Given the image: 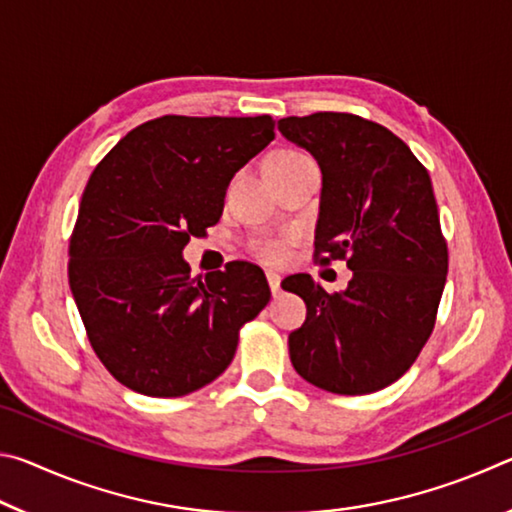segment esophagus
I'll use <instances>...</instances> for the list:
<instances>
[{"label": "esophagus", "instance_id": "obj_1", "mask_svg": "<svg viewBox=\"0 0 512 512\" xmlns=\"http://www.w3.org/2000/svg\"><path fill=\"white\" fill-rule=\"evenodd\" d=\"M266 280H268V287H271V293H273V296H277V293L282 291V289H280V284H282V277L277 275L275 271H268V273H266Z\"/></svg>", "mask_w": 512, "mask_h": 512}]
</instances>
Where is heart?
Instances as JSON below:
<instances>
[{
	"mask_svg": "<svg viewBox=\"0 0 512 512\" xmlns=\"http://www.w3.org/2000/svg\"><path fill=\"white\" fill-rule=\"evenodd\" d=\"M277 155H293V153H277ZM257 255L262 257L264 262L277 264L287 257V248H284V244H280V241H262V244L257 246Z\"/></svg>",
	"mask_w": 512,
	"mask_h": 512,
	"instance_id": "heart-1",
	"label": "heart"
}]
</instances>
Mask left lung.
Segmentation results:
<instances>
[{
  "instance_id": "left-lung-1",
  "label": "left lung",
  "mask_w": 512,
  "mask_h": 512,
  "mask_svg": "<svg viewBox=\"0 0 512 512\" xmlns=\"http://www.w3.org/2000/svg\"><path fill=\"white\" fill-rule=\"evenodd\" d=\"M277 128L323 173L316 255L345 259L352 271L339 293L307 273L282 282L307 305V320L289 334L291 363L329 393L381 391L418 359L445 289L431 178L400 137L348 112L284 117Z\"/></svg>"
}]
</instances>
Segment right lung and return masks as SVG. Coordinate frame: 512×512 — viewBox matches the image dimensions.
<instances>
[{
  "instance_id": "add662e5",
  "label": "right lung",
  "mask_w": 512,
  "mask_h": 512,
  "mask_svg": "<svg viewBox=\"0 0 512 512\" xmlns=\"http://www.w3.org/2000/svg\"><path fill=\"white\" fill-rule=\"evenodd\" d=\"M273 137L268 115H164L121 137L90 176L69 289L97 357L131 391L180 397L210 384L271 300L259 266L196 280L183 250L219 223L230 180Z\"/></svg>"
}]
</instances>
